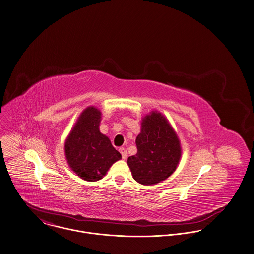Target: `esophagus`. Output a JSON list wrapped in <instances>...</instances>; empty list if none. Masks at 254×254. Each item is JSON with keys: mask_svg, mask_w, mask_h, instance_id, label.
<instances>
[{"mask_svg": "<svg viewBox=\"0 0 254 254\" xmlns=\"http://www.w3.org/2000/svg\"><path fill=\"white\" fill-rule=\"evenodd\" d=\"M119 151H120V153L122 154V158H123L124 160H126V159L127 158V150H126L124 147H122V148L119 149Z\"/></svg>", "mask_w": 254, "mask_h": 254, "instance_id": "1", "label": "esophagus"}]
</instances>
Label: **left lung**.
<instances>
[{
	"instance_id": "8db88e82",
	"label": "left lung",
	"mask_w": 254,
	"mask_h": 254,
	"mask_svg": "<svg viewBox=\"0 0 254 254\" xmlns=\"http://www.w3.org/2000/svg\"><path fill=\"white\" fill-rule=\"evenodd\" d=\"M137 153L128 157L132 177L142 185H156L177 169L182 155L181 143L169 120L157 110L141 120L136 137Z\"/></svg>"
}]
</instances>
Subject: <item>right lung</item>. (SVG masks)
<instances>
[{
    "instance_id": "obj_1",
    "label": "right lung",
    "mask_w": 254,
    "mask_h": 254,
    "mask_svg": "<svg viewBox=\"0 0 254 254\" xmlns=\"http://www.w3.org/2000/svg\"><path fill=\"white\" fill-rule=\"evenodd\" d=\"M100 110L88 106L79 116L64 143L66 161L80 178L95 182L122 159L111 141L99 130Z\"/></svg>"
}]
</instances>
